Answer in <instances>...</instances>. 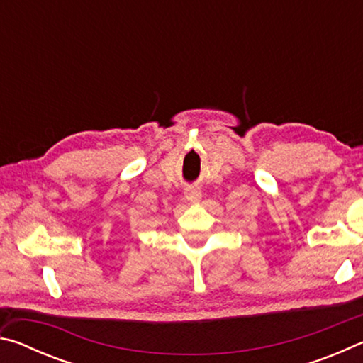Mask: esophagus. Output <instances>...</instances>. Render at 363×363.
I'll return each instance as SVG.
<instances>
[{"label":"esophagus","instance_id":"esophagus-1","mask_svg":"<svg viewBox=\"0 0 363 363\" xmlns=\"http://www.w3.org/2000/svg\"><path fill=\"white\" fill-rule=\"evenodd\" d=\"M184 195H186V199L190 201V203H196V201H200V199H201V192H200L199 187L186 189Z\"/></svg>","mask_w":363,"mask_h":363}]
</instances>
